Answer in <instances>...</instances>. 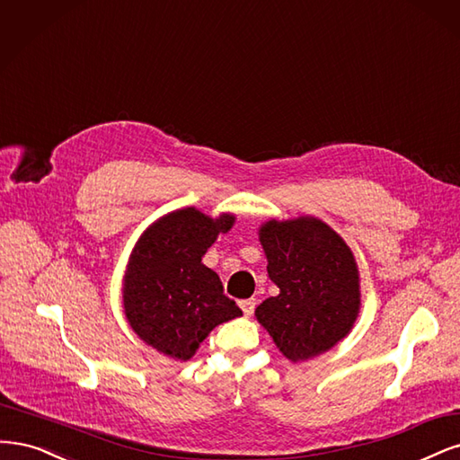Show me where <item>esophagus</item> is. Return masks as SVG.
Returning <instances> with one entry per match:
<instances>
[{"label":"esophagus","mask_w":460,"mask_h":460,"mask_svg":"<svg viewBox=\"0 0 460 460\" xmlns=\"http://www.w3.org/2000/svg\"><path fill=\"white\" fill-rule=\"evenodd\" d=\"M239 305H241V309L244 311V315H252V314H254V309H256V298L241 300V302H239Z\"/></svg>","instance_id":"esophagus-1"}]
</instances>
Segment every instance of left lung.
I'll return each mask as SVG.
<instances>
[{
  "label": "left lung",
  "mask_w": 460,
  "mask_h": 460,
  "mask_svg": "<svg viewBox=\"0 0 460 460\" xmlns=\"http://www.w3.org/2000/svg\"><path fill=\"white\" fill-rule=\"evenodd\" d=\"M268 273L279 287L256 317L290 361L331 349L359 314V277L348 244L323 221H270L260 229Z\"/></svg>",
  "instance_id": "8db88e82"
}]
</instances>
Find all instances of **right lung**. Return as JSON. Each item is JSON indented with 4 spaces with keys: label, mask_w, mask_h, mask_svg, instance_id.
<instances>
[{
    "label": "right lung",
    "mask_w": 460,
    "mask_h": 460,
    "mask_svg": "<svg viewBox=\"0 0 460 460\" xmlns=\"http://www.w3.org/2000/svg\"><path fill=\"white\" fill-rule=\"evenodd\" d=\"M233 221L229 214L212 219L185 208L141 236L126 273L124 311L143 342L187 361L219 323L243 315L202 263L217 233H227Z\"/></svg>",
    "instance_id": "right-lung-1"
}]
</instances>
